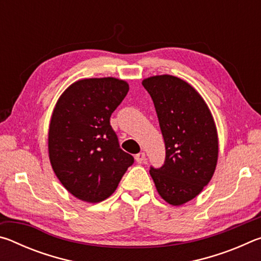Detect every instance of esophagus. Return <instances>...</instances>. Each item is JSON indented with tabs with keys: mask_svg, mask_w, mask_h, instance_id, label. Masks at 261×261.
<instances>
[{
	"mask_svg": "<svg viewBox=\"0 0 261 261\" xmlns=\"http://www.w3.org/2000/svg\"><path fill=\"white\" fill-rule=\"evenodd\" d=\"M135 159L138 163H143V162H145V160H146V155H145L144 152H140V153L137 154Z\"/></svg>",
	"mask_w": 261,
	"mask_h": 261,
	"instance_id": "1",
	"label": "esophagus"
}]
</instances>
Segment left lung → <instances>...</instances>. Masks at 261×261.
<instances>
[{"mask_svg":"<svg viewBox=\"0 0 261 261\" xmlns=\"http://www.w3.org/2000/svg\"><path fill=\"white\" fill-rule=\"evenodd\" d=\"M166 145L165 165L149 174L168 204L192 200L210 183L219 156L216 125L208 106L183 79L160 74L145 78Z\"/></svg>","mask_w":261,"mask_h":261,"instance_id":"8db88e82","label":"left lung"}]
</instances>
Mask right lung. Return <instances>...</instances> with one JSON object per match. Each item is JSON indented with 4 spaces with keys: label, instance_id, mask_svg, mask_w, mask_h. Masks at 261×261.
Instances as JSON below:
<instances>
[{
    "label": "right lung",
    "instance_id": "obj_1",
    "mask_svg": "<svg viewBox=\"0 0 261 261\" xmlns=\"http://www.w3.org/2000/svg\"><path fill=\"white\" fill-rule=\"evenodd\" d=\"M127 92L129 84L122 79H81L61 94L53 110L50 165L62 185L83 201L107 199L134 163L109 122Z\"/></svg>",
    "mask_w": 261,
    "mask_h": 261
}]
</instances>
